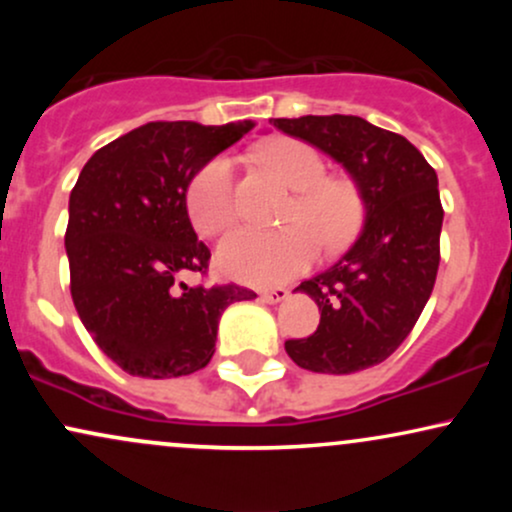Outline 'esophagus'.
<instances>
[{
  "instance_id": "1",
  "label": "esophagus",
  "mask_w": 512,
  "mask_h": 512,
  "mask_svg": "<svg viewBox=\"0 0 512 512\" xmlns=\"http://www.w3.org/2000/svg\"><path fill=\"white\" fill-rule=\"evenodd\" d=\"M286 296H289V291H286V289H269V291H262V293H260L262 301L269 303V305L281 303Z\"/></svg>"
}]
</instances>
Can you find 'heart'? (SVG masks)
<instances>
[{"instance_id":"obj_1","label":"heart","mask_w":512,"mask_h":512,"mask_svg":"<svg viewBox=\"0 0 512 512\" xmlns=\"http://www.w3.org/2000/svg\"><path fill=\"white\" fill-rule=\"evenodd\" d=\"M260 158L286 185L298 192L289 211L291 223L281 231L238 228L221 240L216 264L231 279L252 286L289 281L317 257V241L339 248L358 231L363 199L349 178H327V166L313 146L298 139H274L260 149ZM187 214L204 236H219L236 219L233 207V161L214 156L187 185Z\"/></svg>"}]
</instances>
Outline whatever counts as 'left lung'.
Returning a JSON list of instances; mask_svg holds the SVG:
<instances>
[{
    "instance_id": "8db88e82",
    "label": "left lung",
    "mask_w": 512,
    "mask_h": 512,
    "mask_svg": "<svg viewBox=\"0 0 512 512\" xmlns=\"http://www.w3.org/2000/svg\"><path fill=\"white\" fill-rule=\"evenodd\" d=\"M272 122L337 161L366 209L354 245L296 289L317 303L320 325L308 339H289L286 354L313 373L346 375L378 366L409 337L436 284L443 226L436 170L402 134L363 117Z\"/></svg>"
}]
</instances>
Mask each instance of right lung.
<instances>
[{"label": "right lung", "instance_id": "1", "mask_svg": "<svg viewBox=\"0 0 512 512\" xmlns=\"http://www.w3.org/2000/svg\"><path fill=\"white\" fill-rule=\"evenodd\" d=\"M252 127L149 122L98 149L79 173L64 236L72 298L93 342L125 373L163 380L202 370L223 310L257 296L180 281L211 257L187 216V185Z\"/></svg>", "mask_w": 512, "mask_h": 512}]
</instances>
